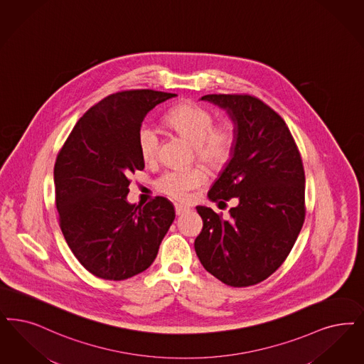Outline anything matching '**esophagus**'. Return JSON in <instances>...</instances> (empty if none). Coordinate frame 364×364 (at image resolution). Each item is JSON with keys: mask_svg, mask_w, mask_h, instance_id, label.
I'll return each instance as SVG.
<instances>
[{"mask_svg": "<svg viewBox=\"0 0 364 364\" xmlns=\"http://www.w3.org/2000/svg\"><path fill=\"white\" fill-rule=\"evenodd\" d=\"M189 208L187 205H183V204H175L176 215H183V213H187Z\"/></svg>", "mask_w": 364, "mask_h": 364, "instance_id": "1", "label": "esophagus"}]
</instances>
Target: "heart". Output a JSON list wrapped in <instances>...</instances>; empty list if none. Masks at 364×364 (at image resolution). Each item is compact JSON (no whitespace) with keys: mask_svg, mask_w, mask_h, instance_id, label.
<instances>
[{"mask_svg":"<svg viewBox=\"0 0 364 364\" xmlns=\"http://www.w3.org/2000/svg\"><path fill=\"white\" fill-rule=\"evenodd\" d=\"M165 122L177 134L193 145L198 160L213 169H219L230 160L235 145V130L231 122L213 125L215 119L208 109L196 103L177 105L165 115ZM138 149L145 161H153L160 151L159 132L151 125H142L137 134ZM207 180L201 166L172 169L157 181L163 193L183 200L189 191L199 188Z\"/></svg>","mask_w":364,"mask_h":364,"instance_id":"obj_1","label":"heart"}]
</instances>
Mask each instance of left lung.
Segmentation results:
<instances>
[{"instance_id":"left-lung-1","label":"left lung","mask_w":364,"mask_h":364,"mask_svg":"<svg viewBox=\"0 0 364 364\" xmlns=\"http://www.w3.org/2000/svg\"><path fill=\"white\" fill-rule=\"evenodd\" d=\"M234 122L231 160L208 192L213 201L238 198L230 219L198 205L203 230L195 251L204 269L223 284L243 288L284 264L305 219V173L285 121L247 94L201 97Z\"/></svg>"}]
</instances>
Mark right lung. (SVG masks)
I'll list each match as a JSON object with an SVG mask.
<instances>
[{"label": "right lung", "instance_id": "obj_1", "mask_svg": "<svg viewBox=\"0 0 364 364\" xmlns=\"http://www.w3.org/2000/svg\"><path fill=\"white\" fill-rule=\"evenodd\" d=\"M176 94L115 92L76 122L59 151L55 200L64 239L91 274L121 281L146 270L172 222L173 204L157 196L130 204L129 176L145 168L137 134L144 118Z\"/></svg>", "mask_w": 364, "mask_h": 364}]
</instances>
